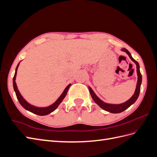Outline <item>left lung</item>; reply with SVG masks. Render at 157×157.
Returning <instances> with one entry per match:
<instances>
[{
    "instance_id": "8db88e82",
    "label": "left lung",
    "mask_w": 157,
    "mask_h": 157,
    "mask_svg": "<svg viewBox=\"0 0 157 157\" xmlns=\"http://www.w3.org/2000/svg\"><path fill=\"white\" fill-rule=\"evenodd\" d=\"M122 50L126 52L128 55L129 56L130 58L133 61H134L137 66V76H138V78H137V82L136 91H135L134 94L133 95V96L129 99V100H128L125 103L119 104V105H112V104H108V103H105L103 101H102L101 99H99L96 94H95V93L94 92L92 88L90 87H88L90 95H91V96H92V99H94V101L96 102L101 108L104 109V110L106 111H108V112L112 113H119L124 111L126 110V109L129 107L130 105H132L133 103H134L136 102L137 98H138V96H139L140 92L141 84V81H142V77H141V75L140 71V65H139L138 62H137V61H136L134 58H132L129 51H128V50H126L125 48H123Z\"/></svg>"
}]
</instances>
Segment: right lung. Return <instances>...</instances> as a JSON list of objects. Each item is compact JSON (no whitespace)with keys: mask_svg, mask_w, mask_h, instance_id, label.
I'll return each instance as SVG.
<instances>
[{"mask_svg":"<svg viewBox=\"0 0 157 157\" xmlns=\"http://www.w3.org/2000/svg\"><path fill=\"white\" fill-rule=\"evenodd\" d=\"M20 65V63H18V65H17V67L16 69V72H15V75L13 76V89H14V91L16 92V95L17 96V98L18 99L19 102L21 104V105L26 110L29 111L33 113L36 114V115H40V116H44V115H48V114H50V113L53 112L55 109L58 107V105L60 104V103L62 101L63 99H64V98L65 97L66 94L67 93L68 90L71 86V84H69L68 86L65 88V89L64 90L63 92L62 93V94L61 95L60 97L57 99V101L52 104V105L49 106V107H43V108H39V107H36L35 106H33L31 105H30L29 103H28L23 98V97L21 96V95L20 94V92H19V90H17V85L16 83V74H17V70L18 68V66Z\"/></svg>","mask_w":157,"mask_h":157,"instance_id":"right-lung-1","label":"right lung"}]
</instances>
